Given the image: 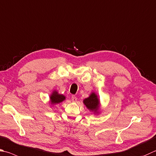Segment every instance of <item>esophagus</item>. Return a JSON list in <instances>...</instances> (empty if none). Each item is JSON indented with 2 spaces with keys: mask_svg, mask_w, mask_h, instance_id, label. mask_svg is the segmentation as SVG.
<instances>
[{
  "mask_svg": "<svg viewBox=\"0 0 156 156\" xmlns=\"http://www.w3.org/2000/svg\"><path fill=\"white\" fill-rule=\"evenodd\" d=\"M72 101H73V102H76V101H77V98H76V96L73 95L72 97Z\"/></svg>",
  "mask_w": 156,
  "mask_h": 156,
  "instance_id": "34e87169",
  "label": "esophagus"
}]
</instances>
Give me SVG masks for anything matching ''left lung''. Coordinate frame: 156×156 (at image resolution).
<instances>
[{"instance_id": "8db88e82", "label": "left lung", "mask_w": 156, "mask_h": 156, "mask_svg": "<svg viewBox=\"0 0 156 156\" xmlns=\"http://www.w3.org/2000/svg\"><path fill=\"white\" fill-rule=\"evenodd\" d=\"M83 103L87 106L88 109L94 112H97L99 105H100L99 99L98 98L97 95L94 93H92L89 98L84 99Z\"/></svg>"}]
</instances>
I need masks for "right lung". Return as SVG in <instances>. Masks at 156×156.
Instances as JSON below:
<instances>
[{
    "label": "right lung",
    "mask_w": 156,
    "mask_h": 156,
    "mask_svg": "<svg viewBox=\"0 0 156 156\" xmlns=\"http://www.w3.org/2000/svg\"><path fill=\"white\" fill-rule=\"evenodd\" d=\"M66 100V97L63 95L58 94L57 91H53L52 95H50V102L52 104L61 103Z\"/></svg>",
    "instance_id": "right-lung-1"
}]
</instances>
